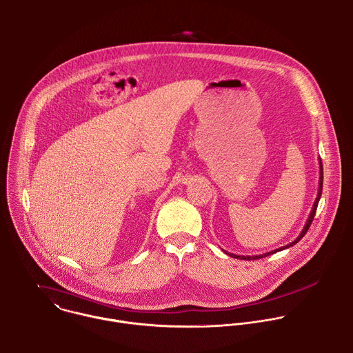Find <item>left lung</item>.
I'll return each instance as SVG.
<instances>
[{
  "instance_id": "8db88e82",
  "label": "left lung",
  "mask_w": 353,
  "mask_h": 353,
  "mask_svg": "<svg viewBox=\"0 0 353 353\" xmlns=\"http://www.w3.org/2000/svg\"><path fill=\"white\" fill-rule=\"evenodd\" d=\"M319 163H320V180H319V191H317L316 201H314L313 208H312V212H310V215H309V218H307V221H306V223H305L303 229H301L300 234H299V236H297L292 243H289V244H286V245H283V247H279V248H276V250L268 251V253H264V254H260V256H239V254L228 253L226 250H223V253H225V254H228V256H230V257H233V259H237V260H247V261H250V260L264 259V257H267V256H270V254H275V253H278V251H282V250H285V248H289V247L294 245L297 241H300V239L303 237V236L307 233V230H309V228H310V225H312V222H313V218H314V215H316V210H317V205H319V201H320V198H321V192H323V163H321V159H320V162H319Z\"/></svg>"
}]
</instances>
